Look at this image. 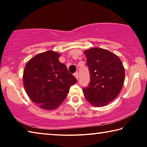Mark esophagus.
Masks as SVG:
<instances>
[{"label": "esophagus", "mask_w": 147, "mask_h": 147, "mask_svg": "<svg viewBox=\"0 0 147 147\" xmlns=\"http://www.w3.org/2000/svg\"><path fill=\"white\" fill-rule=\"evenodd\" d=\"M74 76L76 77V79H78V72H76V73L74 74Z\"/></svg>", "instance_id": "34e87169"}]
</instances>
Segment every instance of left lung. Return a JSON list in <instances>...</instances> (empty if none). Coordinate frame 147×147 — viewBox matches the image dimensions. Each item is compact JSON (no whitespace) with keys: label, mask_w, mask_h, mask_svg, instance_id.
<instances>
[{"label":"left lung","mask_w":147,"mask_h":147,"mask_svg":"<svg viewBox=\"0 0 147 147\" xmlns=\"http://www.w3.org/2000/svg\"><path fill=\"white\" fill-rule=\"evenodd\" d=\"M90 82L82 89L89 102L102 107L113 100L120 93L124 80V69L117 56L107 50L93 48L86 51Z\"/></svg>","instance_id":"obj_1"}]
</instances>
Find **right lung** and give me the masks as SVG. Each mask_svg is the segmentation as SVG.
<instances>
[{"mask_svg":"<svg viewBox=\"0 0 147 147\" xmlns=\"http://www.w3.org/2000/svg\"><path fill=\"white\" fill-rule=\"evenodd\" d=\"M60 54L47 51L34 56L26 63L23 73L24 86L32 101L45 109H54L67 96L77 82L59 61Z\"/></svg>","mask_w":147,"mask_h":147,"instance_id":"right-lung-1","label":"right lung"}]
</instances>
